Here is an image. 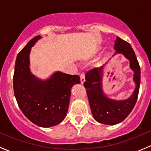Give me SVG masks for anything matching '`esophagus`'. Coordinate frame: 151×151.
<instances>
[{"label": "esophagus", "instance_id": "34e87169", "mask_svg": "<svg viewBox=\"0 0 151 151\" xmlns=\"http://www.w3.org/2000/svg\"><path fill=\"white\" fill-rule=\"evenodd\" d=\"M80 82H81V84H83L85 82V74H83V73H82V74H80Z\"/></svg>", "mask_w": 151, "mask_h": 151}]
</instances>
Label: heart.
I'll use <instances>...</instances> for the list:
<instances>
[{
    "instance_id": "heart-1",
    "label": "heart",
    "mask_w": 151,
    "mask_h": 151,
    "mask_svg": "<svg viewBox=\"0 0 151 151\" xmlns=\"http://www.w3.org/2000/svg\"><path fill=\"white\" fill-rule=\"evenodd\" d=\"M99 50H100V48H98L96 50L95 52H99Z\"/></svg>"
}]
</instances>
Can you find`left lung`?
Instances as JSON below:
<instances>
[{"instance_id":"8db88e82","label":"left lung","mask_w":151,"mask_h":151,"mask_svg":"<svg viewBox=\"0 0 151 151\" xmlns=\"http://www.w3.org/2000/svg\"><path fill=\"white\" fill-rule=\"evenodd\" d=\"M114 47L116 52L112 57L116 55L124 56L129 61V68L134 73L135 88L132 95L126 99L118 100L111 99L105 93L102 81L106 63L99 68H96L88 71L84 83L94 119L97 122L110 126L122 122L130 114L137 100L140 85V67L130 44L117 37Z\"/></svg>"}]
</instances>
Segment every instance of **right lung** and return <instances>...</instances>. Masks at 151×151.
Masks as SVG:
<instances>
[{
	"instance_id": "right-lung-1",
	"label": "right lung",
	"mask_w": 151,
	"mask_h": 151,
	"mask_svg": "<svg viewBox=\"0 0 151 151\" xmlns=\"http://www.w3.org/2000/svg\"><path fill=\"white\" fill-rule=\"evenodd\" d=\"M41 39V36L32 39L17 55L13 86L18 106L25 116L36 126L49 128L66 118L71 88L80 84V79L78 75L57 71L43 80L31 72V47Z\"/></svg>"
}]
</instances>
